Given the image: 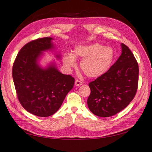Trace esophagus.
I'll return each instance as SVG.
<instances>
[{"label":"esophagus","mask_w":152,"mask_h":152,"mask_svg":"<svg viewBox=\"0 0 152 152\" xmlns=\"http://www.w3.org/2000/svg\"><path fill=\"white\" fill-rule=\"evenodd\" d=\"M82 84H83V82L80 81V80H78V79H77V80H75V86H79L81 85Z\"/></svg>","instance_id":"34e87169"}]
</instances>
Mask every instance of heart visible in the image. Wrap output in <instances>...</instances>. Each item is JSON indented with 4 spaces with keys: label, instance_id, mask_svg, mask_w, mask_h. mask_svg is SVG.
Here are the masks:
<instances>
[{
    "label": "heart",
    "instance_id": "b5f03b06",
    "mask_svg": "<svg viewBox=\"0 0 152 152\" xmlns=\"http://www.w3.org/2000/svg\"><path fill=\"white\" fill-rule=\"evenodd\" d=\"M75 58H83L80 69L85 75L91 78L98 77L109 69L114 59L113 50L99 43L78 46L74 54L67 53L64 56V63L67 67L76 66Z\"/></svg>",
    "mask_w": 152,
    "mask_h": 152
}]
</instances>
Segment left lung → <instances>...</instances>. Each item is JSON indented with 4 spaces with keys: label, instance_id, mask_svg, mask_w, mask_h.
<instances>
[{
    "label": "left lung",
    "instance_id": "left-lung-1",
    "mask_svg": "<svg viewBox=\"0 0 152 152\" xmlns=\"http://www.w3.org/2000/svg\"><path fill=\"white\" fill-rule=\"evenodd\" d=\"M121 54L110 69L89 83L87 100L90 111L95 115L111 117L130 104L137 93L138 65L127 46L121 43Z\"/></svg>",
    "mask_w": 152,
    "mask_h": 152
}]
</instances>
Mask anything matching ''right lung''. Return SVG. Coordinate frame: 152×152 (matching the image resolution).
<instances>
[{"label":"right lung","mask_w":152,"mask_h":152,"mask_svg":"<svg viewBox=\"0 0 152 152\" xmlns=\"http://www.w3.org/2000/svg\"><path fill=\"white\" fill-rule=\"evenodd\" d=\"M52 39L45 37L27 43L18 52L12 67L18 100L25 110L39 117L56 112L75 83L73 77L59 72L54 63L45 68L39 66L42 52L54 48Z\"/></svg>","instance_id":"1"}]
</instances>
